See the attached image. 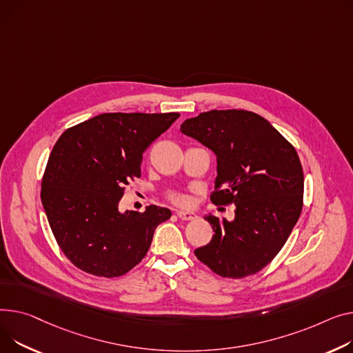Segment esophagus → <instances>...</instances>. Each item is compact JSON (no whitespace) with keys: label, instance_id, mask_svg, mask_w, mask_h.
I'll list each match as a JSON object with an SVG mask.
<instances>
[{"label":"esophagus","instance_id":"esophagus-1","mask_svg":"<svg viewBox=\"0 0 353 353\" xmlns=\"http://www.w3.org/2000/svg\"><path fill=\"white\" fill-rule=\"evenodd\" d=\"M177 217L184 221H190V220L197 219V216L193 213V211H177Z\"/></svg>","mask_w":353,"mask_h":353}]
</instances>
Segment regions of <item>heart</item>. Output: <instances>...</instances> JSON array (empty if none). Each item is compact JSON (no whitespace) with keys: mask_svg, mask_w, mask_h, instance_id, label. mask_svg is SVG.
Returning a JSON list of instances; mask_svg holds the SVG:
<instances>
[{"mask_svg":"<svg viewBox=\"0 0 353 353\" xmlns=\"http://www.w3.org/2000/svg\"><path fill=\"white\" fill-rule=\"evenodd\" d=\"M169 200L172 201V203H174V204H177V205H184V204H187V197L184 196V194H181V193H176V192H173V193H169Z\"/></svg>","mask_w":353,"mask_h":353,"instance_id":"heart-1","label":"heart"}]
</instances>
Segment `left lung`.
I'll use <instances>...</instances> for the list:
<instances>
[{"mask_svg":"<svg viewBox=\"0 0 353 353\" xmlns=\"http://www.w3.org/2000/svg\"><path fill=\"white\" fill-rule=\"evenodd\" d=\"M180 130L217 156L211 203L236 204L234 221L205 217L214 236L196 256L223 278L256 274L284 247L301 216L303 172L295 148L263 116L243 109L203 112Z\"/></svg>","mask_w":353,"mask_h":353,"instance_id":"left-lung-1","label":"left lung"}]
</instances>
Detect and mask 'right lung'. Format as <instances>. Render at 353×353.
Segmentation results:
<instances>
[{
    "instance_id": "right-lung-1",
    "label": "right lung",
    "mask_w": 353,
    "mask_h": 353,
    "mask_svg": "<svg viewBox=\"0 0 353 353\" xmlns=\"http://www.w3.org/2000/svg\"><path fill=\"white\" fill-rule=\"evenodd\" d=\"M180 113H103L66 129L42 176L41 201L54 237L79 270L105 278L129 272L148 254L164 207L119 213L125 185L140 177L143 152Z\"/></svg>"
}]
</instances>
